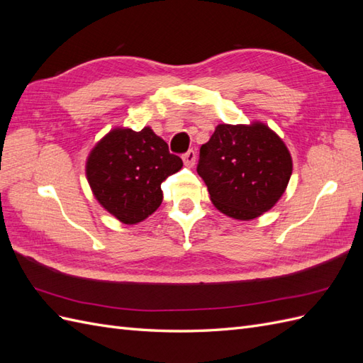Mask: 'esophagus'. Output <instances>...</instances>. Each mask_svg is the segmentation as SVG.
Returning a JSON list of instances; mask_svg holds the SVG:
<instances>
[{"label":"esophagus","mask_w":363,"mask_h":363,"mask_svg":"<svg viewBox=\"0 0 363 363\" xmlns=\"http://www.w3.org/2000/svg\"><path fill=\"white\" fill-rule=\"evenodd\" d=\"M195 159H196V156H195V151L194 150H189L188 152H184V155H183V162H184V164L188 168L194 167Z\"/></svg>","instance_id":"1"}]
</instances>
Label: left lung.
<instances>
[{
	"label": "left lung",
	"mask_w": 363,
	"mask_h": 363,
	"mask_svg": "<svg viewBox=\"0 0 363 363\" xmlns=\"http://www.w3.org/2000/svg\"><path fill=\"white\" fill-rule=\"evenodd\" d=\"M196 172L219 212L251 221L281 199L292 175V157L281 138L260 121L218 124L200 148Z\"/></svg>",
	"instance_id": "obj_1"
}]
</instances>
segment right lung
Wrapping results in <instances>:
<instances>
[{
	"label": "right lung",
	"mask_w": 363,
	"mask_h": 363,
	"mask_svg": "<svg viewBox=\"0 0 363 363\" xmlns=\"http://www.w3.org/2000/svg\"><path fill=\"white\" fill-rule=\"evenodd\" d=\"M183 162L151 127H115L86 159V179L95 200L127 225L142 223L162 204L160 184Z\"/></svg>",
	"instance_id": "add662e5"
}]
</instances>
